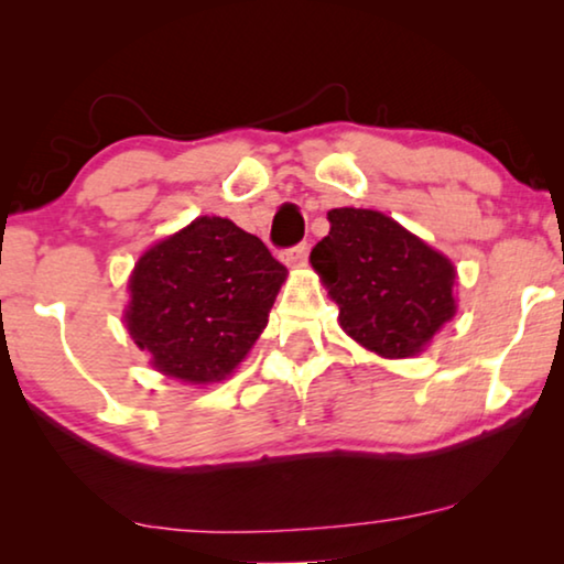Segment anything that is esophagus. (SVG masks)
Listing matches in <instances>:
<instances>
[{
    "instance_id": "esophagus-1",
    "label": "esophagus",
    "mask_w": 564,
    "mask_h": 564,
    "mask_svg": "<svg viewBox=\"0 0 564 564\" xmlns=\"http://www.w3.org/2000/svg\"><path fill=\"white\" fill-rule=\"evenodd\" d=\"M305 257H307V243H297L282 253V261L288 267H295L300 261H305Z\"/></svg>"
}]
</instances>
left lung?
<instances>
[{
	"label": "left lung",
	"instance_id": "left-lung-1",
	"mask_svg": "<svg viewBox=\"0 0 564 564\" xmlns=\"http://www.w3.org/2000/svg\"><path fill=\"white\" fill-rule=\"evenodd\" d=\"M328 223L311 264L336 300L341 328L380 357H415L457 313L454 264L377 210L336 207Z\"/></svg>",
	"mask_w": 564,
	"mask_h": 564
}]
</instances>
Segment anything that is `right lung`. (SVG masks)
I'll use <instances>...</instances> for the list:
<instances>
[{
  "label": "right lung",
  "mask_w": 564,
  "mask_h": 564,
  "mask_svg": "<svg viewBox=\"0 0 564 564\" xmlns=\"http://www.w3.org/2000/svg\"><path fill=\"white\" fill-rule=\"evenodd\" d=\"M288 269L228 218L192 220L138 259L126 326L151 365L182 382H220L269 321Z\"/></svg>",
  "instance_id": "obj_1"
}]
</instances>
